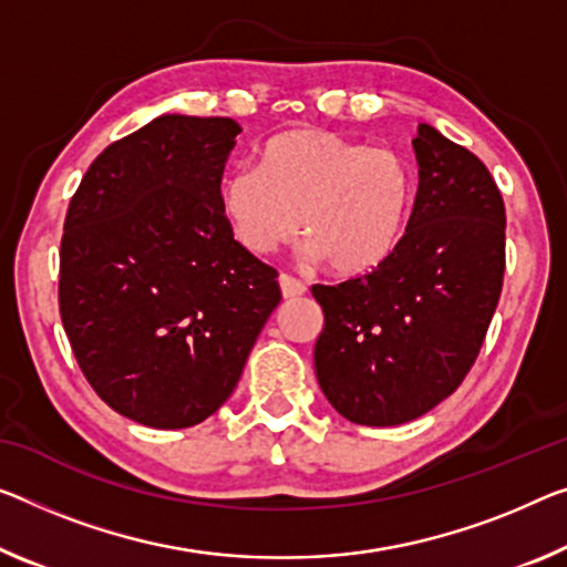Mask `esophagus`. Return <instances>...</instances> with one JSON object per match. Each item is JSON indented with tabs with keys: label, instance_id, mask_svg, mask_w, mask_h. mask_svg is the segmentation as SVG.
<instances>
[{
	"label": "esophagus",
	"instance_id": "obj_1",
	"mask_svg": "<svg viewBox=\"0 0 567 567\" xmlns=\"http://www.w3.org/2000/svg\"><path fill=\"white\" fill-rule=\"evenodd\" d=\"M278 284H281V293L284 299H299V296L307 293V286H303L299 278H293L289 274L278 276Z\"/></svg>",
	"mask_w": 567,
	"mask_h": 567
}]
</instances>
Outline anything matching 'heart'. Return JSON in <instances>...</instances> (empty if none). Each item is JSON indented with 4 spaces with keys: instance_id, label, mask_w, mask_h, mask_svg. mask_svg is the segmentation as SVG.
<instances>
[{
    "instance_id": "obj_1",
    "label": "heart",
    "mask_w": 567,
    "mask_h": 567,
    "mask_svg": "<svg viewBox=\"0 0 567 567\" xmlns=\"http://www.w3.org/2000/svg\"><path fill=\"white\" fill-rule=\"evenodd\" d=\"M220 210L250 254L266 256L301 230L309 254L334 274L385 264L413 210L415 174L395 150H372L327 128L268 138L258 167H233L217 189Z\"/></svg>"
}]
</instances>
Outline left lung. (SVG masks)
<instances>
[{"mask_svg": "<svg viewBox=\"0 0 567 567\" xmlns=\"http://www.w3.org/2000/svg\"><path fill=\"white\" fill-rule=\"evenodd\" d=\"M417 193L398 248L374 271L311 286L324 311L313 347L321 393L360 425L421 417L464 382L504 278V199L464 146L421 124Z\"/></svg>", "mask_w": 567, "mask_h": 567, "instance_id": "8db88e82", "label": "left lung"}]
</instances>
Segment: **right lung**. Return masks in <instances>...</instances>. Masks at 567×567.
Segmentation results:
<instances>
[{
	"mask_svg": "<svg viewBox=\"0 0 567 567\" xmlns=\"http://www.w3.org/2000/svg\"><path fill=\"white\" fill-rule=\"evenodd\" d=\"M240 126L164 113L85 172L60 240V319L85 380L150 429L203 423L281 301L217 189Z\"/></svg>",
	"mask_w": 567,
	"mask_h": 567,
	"instance_id": "add662e5",
	"label": "right lung"
}]
</instances>
